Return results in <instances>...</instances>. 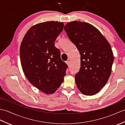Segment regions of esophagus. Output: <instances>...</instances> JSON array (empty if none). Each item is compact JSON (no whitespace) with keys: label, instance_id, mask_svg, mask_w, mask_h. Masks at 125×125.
Here are the masks:
<instances>
[{"label":"esophagus","instance_id":"esophagus-1","mask_svg":"<svg viewBox=\"0 0 125 125\" xmlns=\"http://www.w3.org/2000/svg\"><path fill=\"white\" fill-rule=\"evenodd\" d=\"M66 63H67V64L68 65V66H69L70 65V61H66V62H65Z\"/></svg>","mask_w":125,"mask_h":125}]
</instances>
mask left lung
<instances>
[{"label": "left lung", "mask_w": 125, "mask_h": 125, "mask_svg": "<svg viewBox=\"0 0 125 125\" xmlns=\"http://www.w3.org/2000/svg\"><path fill=\"white\" fill-rule=\"evenodd\" d=\"M64 30L81 55V68L75 75L79 91L86 95L97 94L112 71L114 56L111 45L100 31L86 22H68Z\"/></svg>", "instance_id": "obj_1"}]
</instances>
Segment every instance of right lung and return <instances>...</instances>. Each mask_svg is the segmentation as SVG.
Returning a JSON list of instances; mask_svg holds the SVG:
<instances>
[{"label": "right lung", "mask_w": 125, "mask_h": 125, "mask_svg": "<svg viewBox=\"0 0 125 125\" xmlns=\"http://www.w3.org/2000/svg\"><path fill=\"white\" fill-rule=\"evenodd\" d=\"M64 23L49 21L31 27L20 47L23 72L30 83L46 94L56 92L64 81L67 64L61 60L55 41Z\"/></svg>", "instance_id": "1"}]
</instances>
